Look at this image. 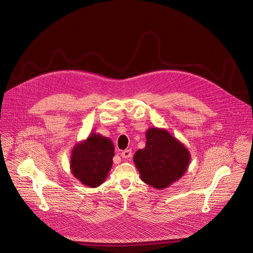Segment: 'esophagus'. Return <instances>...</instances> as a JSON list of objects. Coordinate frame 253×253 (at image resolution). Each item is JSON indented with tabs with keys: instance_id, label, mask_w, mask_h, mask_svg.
<instances>
[{
	"instance_id": "34e87169",
	"label": "esophagus",
	"mask_w": 253,
	"mask_h": 253,
	"mask_svg": "<svg viewBox=\"0 0 253 253\" xmlns=\"http://www.w3.org/2000/svg\"><path fill=\"white\" fill-rule=\"evenodd\" d=\"M121 156H122L123 158H125V159L130 158V157L132 156V150H131V149H126V150H124V151L121 153Z\"/></svg>"
}]
</instances>
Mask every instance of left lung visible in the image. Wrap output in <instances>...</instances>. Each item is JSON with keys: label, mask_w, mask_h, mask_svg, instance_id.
Masks as SVG:
<instances>
[{"label": "left lung", "mask_w": 253, "mask_h": 253, "mask_svg": "<svg viewBox=\"0 0 253 253\" xmlns=\"http://www.w3.org/2000/svg\"><path fill=\"white\" fill-rule=\"evenodd\" d=\"M133 159L143 181L162 189L184 174L190 155L166 130L151 128L146 132L145 148L139 149Z\"/></svg>", "instance_id": "obj_1"}]
</instances>
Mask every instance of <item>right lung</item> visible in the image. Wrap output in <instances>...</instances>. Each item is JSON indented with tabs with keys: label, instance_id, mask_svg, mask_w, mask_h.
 <instances>
[{
	"label": "right lung",
	"instance_id": "1",
	"mask_svg": "<svg viewBox=\"0 0 253 253\" xmlns=\"http://www.w3.org/2000/svg\"><path fill=\"white\" fill-rule=\"evenodd\" d=\"M113 156L112 141L93 133L72 152V173L84 185L97 187L105 181L112 166Z\"/></svg>",
	"mask_w": 253,
	"mask_h": 253
}]
</instances>
